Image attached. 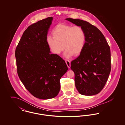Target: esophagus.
I'll use <instances>...</instances> for the list:
<instances>
[{"label":"esophagus","instance_id":"obj_1","mask_svg":"<svg viewBox=\"0 0 125 125\" xmlns=\"http://www.w3.org/2000/svg\"><path fill=\"white\" fill-rule=\"evenodd\" d=\"M65 63H66V64L67 66V67L68 68H70V66H71V63H70V61L68 60H65Z\"/></svg>","mask_w":125,"mask_h":125}]
</instances>
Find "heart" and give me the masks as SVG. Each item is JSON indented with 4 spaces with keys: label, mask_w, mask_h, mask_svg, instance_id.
<instances>
[{
    "label": "heart",
    "mask_w": 125,
    "mask_h": 125,
    "mask_svg": "<svg viewBox=\"0 0 125 125\" xmlns=\"http://www.w3.org/2000/svg\"><path fill=\"white\" fill-rule=\"evenodd\" d=\"M52 35V37H48L47 42L54 53L59 54L64 47L66 57L77 56L82 52L85 44V34L81 26L58 24L54 28Z\"/></svg>",
    "instance_id": "obj_1"
}]
</instances>
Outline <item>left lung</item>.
<instances>
[{
	"instance_id": "1",
	"label": "left lung",
	"mask_w": 125,
	"mask_h": 125,
	"mask_svg": "<svg viewBox=\"0 0 125 125\" xmlns=\"http://www.w3.org/2000/svg\"><path fill=\"white\" fill-rule=\"evenodd\" d=\"M66 20L81 26L85 34L83 49L71 63L75 87L83 95L97 94L104 87L111 72L110 46L104 35L95 26L82 20Z\"/></svg>"
}]
</instances>
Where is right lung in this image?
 Returning a JSON list of instances; mask_svg holds the SVG:
<instances>
[{"label":"right lung","instance_id":"1","mask_svg":"<svg viewBox=\"0 0 125 125\" xmlns=\"http://www.w3.org/2000/svg\"><path fill=\"white\" fill-rule=\"evenodd\" d=\"M52 19L48 17L28 27L15 52L19 77L31 95L41 99L57 95L60 79L68 69L62 58L50 53L47 35Z\"/></svg>","mask_w":125,"mask_h":125}]
</instances>
